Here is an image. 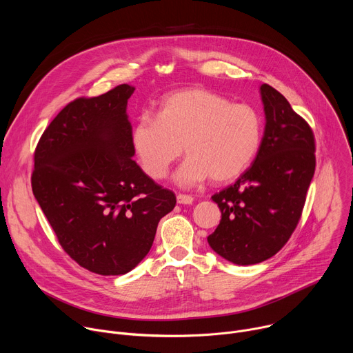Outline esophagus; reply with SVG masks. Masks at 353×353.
Listing matches in <instances>:
<instances>
[{"mask_svg":"<svg viewBox=\"0 0 353 353\" xmlns=\"http://www.w3.org/2000/svg\"><path fill=\"white\" fill-rule=\"evenodd\" d=\"M194 196L188 195V194H177V203L179 204H184V205H190L192 204Z\"/></svg>","mask_w":353,"mask_h":353,"instance_id":"obj_1","label":"esophagus"}]
</instances>
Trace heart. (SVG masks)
Masks as SVG:
<instances>
[{"label": "heart", "mask_w": 353, "mask_h": 353, "mask_svg": "<svg viewBox=\"0 0 353 353\" xmlns=\"http://www.w3.org/2000/svg\"><path fill=\"white\" fill-rule=\"evenodd\" d=\"M263 128V116L254 106L194 88L168 94L158 114L142 113L132 128V145L149 177H166L184 145L188 157L174 174L180 185L190 187L208 177L223 183L253 162Z\"/></svg>", "instance_id": "heart-1"}]
</instances>
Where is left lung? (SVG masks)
<instances>
[{
  "mask_svg": "<svg viewBox=\"0 0 353 353\" xmlns=\"http://www.w3.org/2000/svg\"><path fill=\"white\" fill-rule=\"evenodd\" d=\"M261 97L267 123L253 165L211 196L222 219L208 243L237 265L265 261L288 243L316 169V139L309 123L272 86L263 83Z\"/></svg>",
  "mask_w": 353,
  "mask_h": 353,
  "instance_id": "left-lung-1",
  "label": "left lung"
}]
</instances>
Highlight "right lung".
Returning a JSON list of instances; mask_svg holds the SVG:
<instances>
[{
  "mask_svg": "<svg viewBox=\"0 0 353 353\" xmlns=\"http://www.w3.org/2000/svg\"><path fill=\"white\" fill-rule=\"evenodd\" d=\"M123 83L78 97L48 124L34 149L32 190L65 253L99 275H123L149 253L159 221L176 205L172 190L132 161Z\"/></svg>",
  "mask_w": 353,
  "mask_h": 353,
  "instance_id": "add662e5",
  "label": "right lung"
}]
</instances>
